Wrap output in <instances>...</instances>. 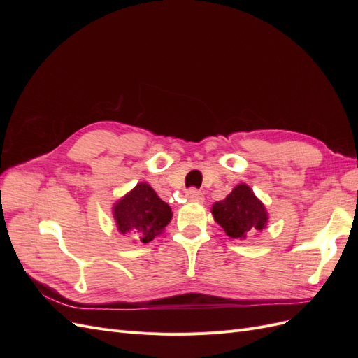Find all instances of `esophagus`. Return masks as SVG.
Masks as SVG:
<instances>
[{
	"label": "esophagus",
	"instance_id": "1",
	"mask_svg": "<svg viewBox=\"0 0 358 358\" xmlns=\"http://www.w3.org/2000/svg\"><path fill=\"white\" fill-rule=\"evenodd\" d=\"M187 199L192 200V201H201L203 192L197 188H189V189H187Z\"/></svg>",
	"mask_w": 358,
	"mask_h": 358
}]
</instances>
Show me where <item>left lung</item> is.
Masks as SVG:
<instances>
[{
    "mask_svg": "<svg viewBox=\"0 0 358 358\" xmlns=\"http://www.w3.org/2000/svg\"><path fill=\"white\" fill-rule=\"evenodd\" d=\"M212 213L227 236L231 239H246L262 231L267 224V212L263 203L245 183L237 185L222 201L213 204Z\"/></svg>",
    "mask_w": 358,
    "mask_h": 358,
    "instance_id": "obj_1",
    "label": "left lung"
}]
</instances>
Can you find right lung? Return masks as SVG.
Wrapping results in <instances>:
<instances>
[{"label": "right lung", "instance_id": "1", "mask_svg": "<svg viewBox=\"0 0 358 358\" xmlns=\"http://www.w3.org/2000/svg\"><path fill=\"white\" fill-rule=\"evenodd\" d=\"M113 216L119 233H129L137 241L148 243L166 229L171 220V209L148 183H138L115 204Z\"/></svg>", "mask_w": 358, "mask_h": 358}]
</instances>
